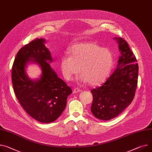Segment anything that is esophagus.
Instances as JSON below:
<instances>
[{
	"label": "esophagus",
	"instance_id": "1",
	"mask_svg": "<svg viewBox=\"0 0 152 152\" xmlns=\"http://www.w3.org/2000/svg\"><path fill=\"white\" fill-rule=\"evenodd\" d=\"M81 91V89H80V88H75V89L73 90V92H74V93H77V92H80Z\"/></svg>",
	"mask_w": 152,
	"mask_h": 152
}]
</instances>
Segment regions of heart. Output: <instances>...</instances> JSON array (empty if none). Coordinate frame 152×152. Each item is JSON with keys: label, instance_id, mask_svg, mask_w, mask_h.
<instances>
[{"label": "heart", "instance_id": "obj_1", "mask_svg": "<svg viewBox=\"0 0 152 152\" xmlns=\"http://www.w3.org/2000/svg\"><path fill=\"white\" fill-rule=\"evenodd\" d=\"M69 56H63L60 61L62 74L66 80L82 74L81 79L93 86L99 85L110 75L114 64L112 52L94 43L74 45L69 51Z\"/></svg>", "mask_w": 152, "mask_h": 152}]
</instances>
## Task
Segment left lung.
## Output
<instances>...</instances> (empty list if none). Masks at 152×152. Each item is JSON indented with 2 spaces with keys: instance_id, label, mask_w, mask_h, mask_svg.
Segmentation results:
<instances>
[{
  "instance_id": "obj_1",
  "label": "left lung",
  "mask_w": 152,
  "mask_h": 152,
  "mask_svg": "<svg viewBox=\"0 0 152 152\" xmlns=\"http://www.w3.org/2000/svg\"><path fill=\"white\" fill-rule=\"evenodd\" d=\"M121 56L114 72L100 86L91 91V110L96 118L109 121L119 115L133 101L137 85L138 64L128 43L116 38Z\"/></svg>"
}]
</instances>
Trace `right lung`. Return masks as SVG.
Listing matches in <instances>:
<instances>
[{
  "label": "right lung",
  "instance_id": "obj_1",
  "mask_svg": "<svg viewBox=\"0 0 152 152\" xmlns=\"http://www.w3.org/2000/svg\"><path fill=\"white\" fill-rule=\"evenodd\" d=\"M44 39L36 38L19 50L11 69V81L16 97L24 110L36 121L50 123L64 110L71 88L58 78L46 61H52ZM31 59L42 69L40 79L31 81L26 75V64Z\"/></svg>",
  "mask_w": 152,
  "mask_h": 152
}]
</instances>
